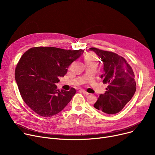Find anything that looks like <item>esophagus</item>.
I'll return each mask as SVG.
<instances>
[{
    "instance_id": "esophagus-1",
    "label": "esophagus",
    "mask_w": 155,
    "mask_h": 155,
    "mask_svg": "<svg viewBox=\"0 0 155 155\" xmlns=\"http://www.w3.org/2000/svg\"><path fill=\"white\" fill-rule=\"evenodd\" d=\"M81 91H82V92L84 94H85V95H88L89 94V93L87 92L85 90H84V89H81Z\"/></svg>"
}]
</instances>
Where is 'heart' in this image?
I'll return each mask as SVG.
<instances>
[{"instance_id":"1","label":"heart","mask_w":155,"mask_h":155,"mask_svg":"<svg viewBox=\"0 0 155 155\" xmlns=\"http://www.w3.org/2000/svg\"><path fill=\"white\" fill-rule=\"evenodd\" d=\"M84 60H85V61H90L96 60L95 56L92 53H88L85 56Z\"/></svg>"}]
</instances>
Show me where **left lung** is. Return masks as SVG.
I'll use <instances>...</instances> for the list:
<instances>
[{"label":"left lung","instance_id":"obj_1","mask_svg":"<svg viewBox=\"0 0 155 155\" xmlns=\"http://www.w3.org/2000/svg\"><path fill=\"white\" fill-rule=\"evenodd\" d=\"M99 56L104 64V73L101 76L103 83L107 85L106 91L99 95L94 107L108 114L122 110L132 99L136 89L135 76L126 60L116 53L91 48Z\"/></svg>","mask_w":155,"mask_h":155}]
</instances>
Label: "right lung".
<instances>
[{"mask_svg":"<svg viewBox=\"0 0 155 155\" xmlns=\"http://www.w3.org/2000/svg\"><path fill=\"white\" fill-rule=\"evenodd\" d=\"M54 47H35L24 53L15 71V79L23 101L35 112L51 117L61 112L76 93L57 89L55 84L84 53Z\"/></svg>","mask_w":155,"mask_h":155,"instance_id":"add662e5","label":"right lung"}]
</instances>
